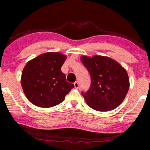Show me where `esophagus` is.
I'll list each match as a JSON object with an SVG mask.
<instances>
[{
	"label": "esophagus",
	"mask_w": 150,
	"mask_h": 150,
	"mask_svg": "<svg viewBox=\"0 0 150 150\" xmlns=\"http://www.w3.org/2000/svg\"><path fill=\"white\" fill-rule=\"evenodd\" d=\"M74 86H75V88H78V87H79V83H78V81H76V82L74 83Z\"/></svg>",
	"instance_id": "esophagus-1"
}]
</instances>
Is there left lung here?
<instances>
[{"mask_svg": "<svg viewBox=\"0 0 150 150\" xmlns=\"http://www.w3.org/2000/svg\"><path fill=\"white\" fill-rule=\"evenodd\" d=\"M81 60L91 80L89 90L82 93L88 105L100 112L110 111L118 107L129 89L126 70L115 60L104 56H82Z\"/></svg>", "mask_w": 150, "mask_h": 150, "instance_id": "8db88e82", "label": "left lung"}]
</instances>
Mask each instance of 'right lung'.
Wrapping results in <instances>:
<instances>
[{
  "label": "right lung",
  "mask_w": 150,
  "mask_h": 150,
  "mask_svg": "<svg viewBox=\"0 0 150 150\" xmlns=\"http://www.w3.org/2000/svg\"><path fill=\"white\" fill-rule=\"evenodd\" d=\"M67 56L47 52L29 61L24 67L21 85L25 96L34 105L43 108L54 107L64 101L74 88L66 81L61 67Z\"/></svg>",
  "instance_id": "add662e5"
}]
</instances>
